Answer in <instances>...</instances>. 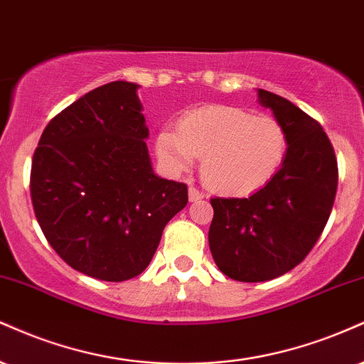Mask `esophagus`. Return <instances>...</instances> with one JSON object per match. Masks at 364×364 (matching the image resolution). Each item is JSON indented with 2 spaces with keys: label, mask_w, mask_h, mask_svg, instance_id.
I'll return each instance as SVG.
<instances>
[{
  "label": "esophagus",
  "mask_w": 364,
  "mask_h": 364,
  "mask_svg": "<svg viewBox=\"0 0 364 364\" xmlns=\"http://www.w3.org/2000/svg\"><path fill=\"white\" fill-rule=\"evenodd\" d=\"M203 198H204L203 192L196 189V187H189V200H191V203H196V200H200Z\"/></svg>",
  "instance_id": "obj_1"
}]
</instances>
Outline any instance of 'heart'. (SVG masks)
Segmentation results:
<instances>
[{
	"instance_id": "b5f03b06",
	"label": "heart",
	"mask_w": 364,
	"mask_h": 364,
	"mask_svg": "<svg viewBox=\"0 0 364 364\" xmlns=\"http://www.w3.org/2000/svg\"><path fill=\"white\" fill-rule=\"evenodd\" d=\"M288 153L283 124L266 114L252 115L232 105H208L183 114L177 131L164 127L156 155L173 172L203 158L200 175L209 189L226 196H250L267 186Z\"/></svg>"
}]
</instances>
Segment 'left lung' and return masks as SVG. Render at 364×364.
<instances>
[{"mask_svg":"<svg viewBox=\"0 0 364 364\" xmlns=\"http://www.w3.org/2000/svg\"><path fill=\"white\" fill-rule=\"evenodd\" d=\"M288 134L276 177L250 198H215L209 249L218 269L242 283L274 279L296 267L322 235L337 181L334 148L322 126L286 98L257 90Z\"/></svg>","mask_w":364,"mask_h":364,"instance_id":"1","label":"left lung"}]
</instances>
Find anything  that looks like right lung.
<instances>
[{"mask_svg":"<svg viewBox=\"0 0 364 364\" xmlns=\"http://www.w3.org/2000/svg\"><path fill=\"white\" fill-rule=\"evenodd\" d=\"M139 85L112 81L46 126L32 158L30 196L42 233L68 266L100 281L136 277L187 186L153 172Z\"/></svg>","mask_w":364,"mask_h":364,"instance_id":"add662e5","label":"right lung"}]
</instances>
